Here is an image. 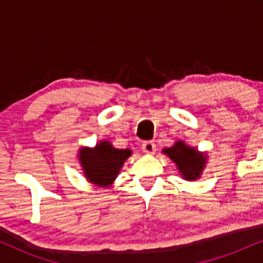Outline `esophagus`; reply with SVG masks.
I'll return each mask as SVG.
<instances>
[{
    "mask_svg": "<svg viewBox=\"0 0 263 263\" xmlns=\"http://www.w3.org/2000/svg\"><path fill=\"white\" fill-rule=\"evenodd\" d=\"M142 151H143L146 155H155L156 152V144L153 142L147 141L142 144Z\"/></svg>",
    "mask_w": 263,
    "mask_h": 263,
    "instance_id": "34e87169",
    "label": "esophagus"
}]
</instances>
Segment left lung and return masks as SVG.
<instances>
[{
	"instance_id": "obj_1",
	"label": "left lung",
	"mask_w": 263,
	"mask_h": 263,
	"mask_svg": "<svg viewBox=\"0 0 263 263\" xmlns=\"http://www.w3.org/2000/svg\"><path fill=\"white\" fill-rule=\"evenodd\" d=\"M163 155L168 156L176 164L180 177L188 182H194L203 174L206 167L208 155L200 152L197 147H192L183 140L176 141L172 147L162 149Z\"/></svg>"
}]
</instances>
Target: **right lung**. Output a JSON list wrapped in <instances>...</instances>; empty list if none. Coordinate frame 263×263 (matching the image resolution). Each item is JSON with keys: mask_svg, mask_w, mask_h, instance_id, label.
I'll return each mask as SVG.
<instances>
[{"mask_svg": "<svg viewBox=\"0 0 263 263\" xmlns=\"http://www.w3.org/2000/svg\"><path fill=\"white\" fill-rule=\"evenodd\" d=\"M131 155V149L115 148L110 141L101 140L93 147H80L78 161L87 182L101 188H108Z\"/></svg>", "mask_w": 263, "mask_h": 263, "instance_id": "right-lung-1", "label": "right lung"}]
</instances>
